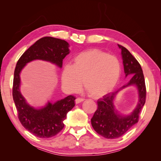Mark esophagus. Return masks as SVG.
I'll return each mask as SVG.
<instances>
[{
	"instance_id": "obj_1",
	"label": "esophagus",
	"mask_w": 161,
	"mask_h": 161,
	"mask_svg": "<svg viewBox=\"0 0 161 161\" xmlns=\"http://www.w3.org/2000/svg\"><path fill=\"white\" fill-rule=\"evenodd\" d=\"M84 100V99L83 98H80V97H77L76 100H75V103L76 104H79V103H81V102H82Z\"/></svg>"
}]
</instances>
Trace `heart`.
<instances>
[{
	"mask_svg": "<svg viewBox=\"0 0 161 161\" xmlns=\"http://www.w3.org/2000/svg\"><path fill=\"white\" fill-rule=\"evenodd\" d=\"M121 74L117 57L99 50H90L76 54L73 65H65L61 82L64 90L76 93L82 85L91 97H101L113 90Z\"/></svg>",
	"mask_w": 161,
	"mask_h": 161,
	"instance_id": "heart-1",
	"label": "heart"
}]
</instances>
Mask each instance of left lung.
<instances>
[{
	"mask_svg": "<svg viewBox=\"0 0 161 161\" xmlns=\"http://www.w3.org/2000/svg\"><path fill=\"white\" fill-rule=\"evenodd\" d=\"M118 46L121 50L125 77L129 76L131 79L118 91L99 99L97 109L91 118V125L95 131L108 139L119 138L138 122L140 113L145 105L146 98L145 82L141 65L127 49L120 45ZM131 86L137 89V104L131 113L122 114L115 108L114 100L119 92Z\"/></svg>",
	"mask_w": 161,
	"mask_h": 161,
	"instance_id": "left-lung-1",
	"label": "left lung"
}]
</instances>
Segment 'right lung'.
<instances>
[{
    "label": "right lung",
    "mask_w": 161,
    "mask_h": 161,
    "mask_svg": "<svg viewBox=\"0 0 161 161\" xmlns=\"http://www.w3.org/2000/svg\"><path fill=\"white\" fill-rule=\"evenodd\" d=\"M69 47L64 40L43 37L30 46L16 64L13 81V100L21 125L36 137L48 138L59 133L64 126L67 114L75 107L76 98L68 95L54 103L47 101L43 107H33L20 92V73L27 64L35 60L47 61L61 68L63 59L70 53Z\"/></svg>",
    "instance_id": "obj_1"
}]
</instances>
